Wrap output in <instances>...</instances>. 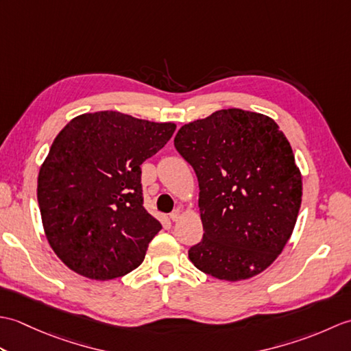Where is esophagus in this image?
Instances as JSON below:
<instances>
[{"label": "esophagus", "mask_w": 351, "mask_h": 351, "mask_svg": "<svg viewBox=\"0 0 351 351\" xmlns=\"http://www.w3.org/2000/svg\"><path fill=\"white\" fill-rule=\"evenodd\" d=\"M181 219V211L180 210H173L170 213V220H173V221H176V220H180Z\"/></svg>", "instance_id": "34e87169"}]
</instances>
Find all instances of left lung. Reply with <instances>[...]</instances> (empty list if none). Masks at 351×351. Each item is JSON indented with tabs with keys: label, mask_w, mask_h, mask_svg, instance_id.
Here are the masks:
<instances>
[{
	"label": "left lung",
	"mask_w": 351,
	"mask_h": 351,
	"mask_svg": "<svg viewBox=\"0 0 351 351\" xmlns=\"http://www.w3.org/2000/svg\"><path fill=\"white\" fill-rule=\"evenodd\" d=\"M175 147L199 181L204 237L189 250L191 263L228 282L263 273L302 205V173L279 125L255 111L219 110L181 126Z\"/></svg>",
	"instance_id": "left-lung-1"
}]
</instances>
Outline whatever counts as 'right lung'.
Wrapping results in <instances>:
<instances>
[{
	"label": "right lung",
	"mask_w": 351,
	"mask_h": 351,
	"mask_svg": "<svg viewBox=\"0 0 351 351\" xmlns=\"http://www.w3.org/2000/svg\"><path fill=\"white\" fill-rule=\"evenodd\" d=\"M175 130L107 110L58 132L39 170L37 202L51 249L72 271L110 280L143 263L161 223L143 208L140 166Z\"/></svg>",
	"instance_id": "right-lung-1"
}]
</instances>
